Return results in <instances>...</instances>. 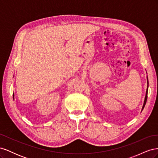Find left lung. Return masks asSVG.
<instances>
[{"label":"left lung","instance_id":"1","mask_svg":"<svg viewBox=\"0 0 158 158\" xmlns=\"http://www.w3.org/2000/svg\"><path fill=\"white\" fill-rule=\"evenodd\" d=\"M148 88L146 89V97H145V99H144V105H143V107H142V109L144 108V106L146 105V101H147V98H148Z\"/></svg>","mask_w":158,"mask_h":158}]
</instances>
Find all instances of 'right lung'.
Here are the masks:
<instances>
[{
    "mask_svg": "<svg viewBox=\"0 0 158 158\" xmlns=\"http://www.w3.org/2000/svg\"><path fill=\"white\" fill-rule=\"evenodd\" d=\"M13 97H14V95H13Z\"/></svg>",
    "mask_w": 158,
    "mask_h": 158,
    "instance_id": "add662e5",
    "label": "right lung"
}]
</instances>
